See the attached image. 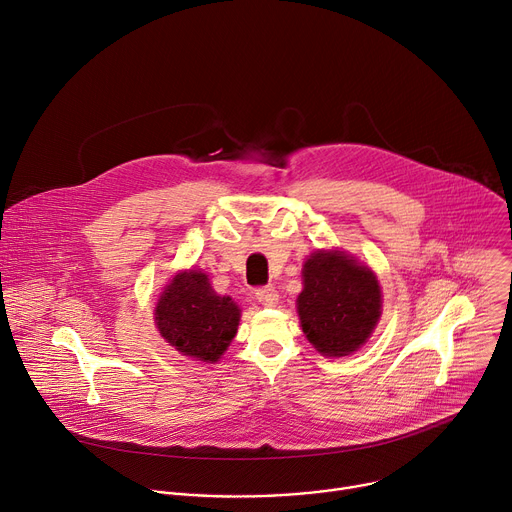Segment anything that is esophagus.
Returning <instances> with one entry per match:
<instances>
[{"label": "esophagus", "instance_id": "esophagus-1", "mask_svg": "<svg viewBox=\"0 0 512 512\" xmlns=\"http://www.w3.org/2000/svg\"><path fill=\"white\" fill-rule=\"evenodd\" d=\"M256 299L264 305V307H274L279 303V293L274 287H262V289H256Z\"/></svg>", "mask_w": 512, "mask_h": 512}]
</instances>
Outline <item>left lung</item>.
<instances>
[{"label":"left lung","instance_id":"obj_1","mask_svg":"<svg viewBox=\"0 0 512 512\" xmlns=\"http://www.w3.org/2000/svg\"><path fill=\"white\" fill-rule=\"evenodd\" d=\"M297 313L307 340L324 357L359 350L381 316L375 272L340 250H318L303 264Z\"/></svg>","mask_w":512,"mask_h":512}]
</instances>
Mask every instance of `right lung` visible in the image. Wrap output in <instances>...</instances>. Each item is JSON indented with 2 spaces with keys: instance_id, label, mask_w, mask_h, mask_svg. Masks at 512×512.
<instances>
[{
  "instance_id": "add662e5",
  "label": "right lung",
  "mask_w": 512,
  "mask_h": 512,
  "mask_svg": "<svg viewBox=\"0 0 512 512\" xmlns=\"http://www.w3.org/2000/svg\"><path fill=\"white\" fill-rule=\"evenodd\" d=\"M240 307L217 295L203 270H182L155 305V326L178 352L217 363L240 326Z\"/></svg>"
}]
</instances>
